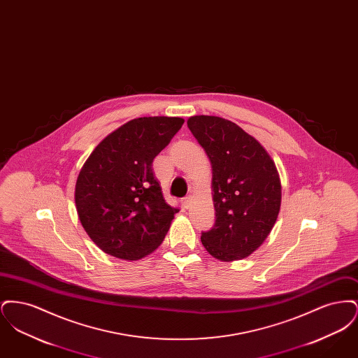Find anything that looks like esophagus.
Listing matches in <instances>:
<instances>
[{"mask_svg": "<svg viewBox=\"0 0 358 358\" xmlns=\"http://www.w3.org/2000/svg\"><path fill=\"white\" fill-rule=\"evenodd\" d=\"M181 203H182V206L187 209V208L190 206V203H192V196H187V197H184V199L181 200Z\"/></svg>", "mask_w": 358, "mask_h": 358, "instance_id": "34e87169", "label": "esophagus"}]
</instances>
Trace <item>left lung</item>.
<instances>
[{"label": "left lung", "instance_id": "left-lung-1", "mask_svg": "<svg viewBox=\"0 0 358 358\" xmlns=\"http://www.w3.org/2000/svg\"><path fill=\"white\" fill-rule=\"evenodd\" d=\"M187 127L212 165L215 225L201 234L205 250L219 260L244 259L270 235L282 187L266 149L231 120L196 115Z\"/></svg>", "mask_w": 358, "mask_h": 358}]
</instances>
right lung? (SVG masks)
Segmentation results:
<instances>
[{"label": "right lung", "mask_w": 358, "mask_h": 358, "mask_svg": "<svg viewBox=\"0 0 358 358\" xmlns=\"http://www.w3.org/2000/svg\"><path fill=\"white\" fill-rule=\"evenodd\" d=\"M174 117L120 126L94 149L78 176L75 204L87 235L108 255L138 260L158 248L180 210L166 204L153 159L182 127Z\"/></svg>", "instance_id": "right-lung-1"}]
</instances>
